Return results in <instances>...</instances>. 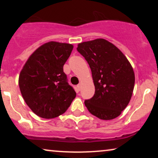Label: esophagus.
Segmentation results:
<instances>
[{
    "instance_id": "34e87169",
    "label": "esophagus",
    "mask_w": 158,
    "mask_h": 158,
    "mask_svg": "<svg viewBox=\"0 0 158 158\" xmlns=\"http://www.w3.org/2000/svg\"><path fill=\"white\" fill-rule=\"evenodd\" d=\"M77 89H78V90H81V83H79L78 85H77Z\"/></svg>"
}]
</instances>
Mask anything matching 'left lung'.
I'll return each mask as SVG.
<instances>
[{
	"instance_id": "obj_1",
	"label": "left lung",
	"mask_w": 158,
	"mask_h": 158,
	"mask_svg": "<svg viewBox=\"0 0 158 158\" xmlns=\"http://www.w3.org/2000/svg\"><path fill=\"white\" fill-rule=\"evenodd\" d=\"M77 50L89 64L95 94L85 101L90 114L103 120L118 116L127 106L135 86V73L125 55L103 39L80 43Z\"/></svg>"
}]
</instances>
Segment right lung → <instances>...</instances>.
<instances>
[{"label":"right lung","instance_id":"add662e5","mask_svg":"<svg viewBox=\"0 0 158 158\" xmlns=\"http://www.w3.org/2000/svg\"><path fill=\"white\" fill-rule=\"evenodd\" d=\"M73 49V45L67 43H45L34 52L21 71V95L40 117H57L67 111L76 96L63 71Z\"/></svg>","mask_w":158,"mask_h":158}]
</instances>
